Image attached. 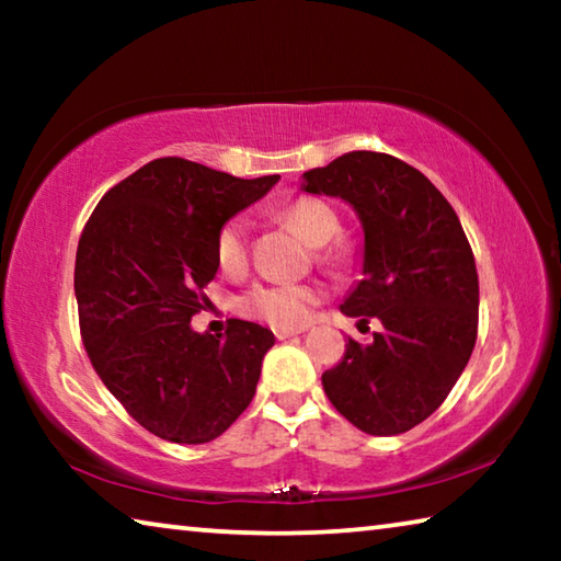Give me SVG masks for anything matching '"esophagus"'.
<instances>
[{"instance_id": "34e87169", "label": "esophagus", "mask_w": 561, "mask_h": 561, "mask_svg": "<svg viewBox=\"0 0 561 561\" xmlns=\"http://www.w3.org/2000/svg\"><path fill=\"white\" fill-rule=\"evenodd\" d=\"M297 334H301V329H274V336H277L279 341H287Z\"/></svg>"}]
</instances>
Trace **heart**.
Wrapping results in <instances>:
<instances>
[{
    "mask_svg": "<svg viewBox=\"0 0 561 561\" xmlns=\"http://www.w3.org/2000/svg\"><path fill=\"white\" fill-rule=\"evenodd\" d=\"M284 220L309 244H327L339 234V215L334 207L317 197H299L284 207ZM215 260L222 272H240L247 264V222L242 217L227 220L215 240ZM321 299L317 284L307 282H264L244 294L240 307L247 317L262 319L274 329H301L311 309Z\"/></svg>",
    "mask_w": 561,
    "mask_h": 561,
    "instance_id": "heart-1",
    "label": "heart"
}]
</instances>
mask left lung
I'll list each match as a JSON object with an SVG mask.
<instances>
[{"mask_svg": "<svg viewBox=\"0 0 561 561\" xmlns=\"http://www.w3.org/2000/svg\"><path fill=\"white\" fill-rule=\"evenodd\" d=\"M301 190L341 197L364 227L360 279L346 317L383 324L371 344L348 339L321 376L336 411L368 435L423 423L458 381L478 339V270L458 215L421 170L354 150L307 170Z\"/></svg>", "mask_w": 561, "mask_h": 561, "instance_id": "left-lung-1", "label": "left lung"}]
</instances>
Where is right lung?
Returning <instances> with one entry per match:
<instances>
[{
  "instance_id": "1",
  "label": "right lung",
  "mask_w": 561,
  "mask_h": 561,
  "mask_svg": "<svg viewBox=\"0 0 561 561\" xmlns=\"http://www.w3.org/2000/svg\"><path fill=\"white\" fill-rule=\"evenodd\" d=\"M277 180L158 158L111 187L83 227L73 272L83 346L108 391L158 438L210 443L252 401L272 331L230 319L220 336L197 334L190 319L220 267V227Z\"/></svg>"
}]
</instances>
